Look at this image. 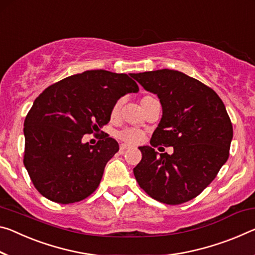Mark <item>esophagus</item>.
Masks as SVG:
<instances>
[{"label":"esophagus","mask_w":255,"mask_h":255,"mask_svg":"<svg viewBox=\"0 0 255 255\" xmlns=\"http://www.w3.org/2000/svg\"><path fill=\"white\" fill-rule=\"evenodd\" d=\"M127 148H129V145H127V144H120V152H124L125 149H127Z\"/></svg>","instance_id":"esophagus-1"}]
</instances>
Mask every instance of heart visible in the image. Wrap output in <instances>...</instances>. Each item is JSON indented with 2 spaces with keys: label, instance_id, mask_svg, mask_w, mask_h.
Masks as SVG:
<instances>
[{
  "label": "heart",
  "instance_id": "heart-1",
  "mask_svg": "<svg viewBox=\"0 0 255 255\" xmlns=\"http://www.w3.org/2000/svg\"><path fill=\"white\" fill-rule=\"evenodd\" d=\"M153 100H154V98H152V96H148V95L143 96V98L139 100V103L144 109ZM120 108H121V100H118L115 104H113V107L111 109V119H116L117 117L119 116ZM143 137H144L143 131H140L136 128H126L118 132V138L123 140V142L130 145L140 143L143 140Z\"/></svg>",
  "mask_w": 255,
  "mask_h": 255
}]
</instances>
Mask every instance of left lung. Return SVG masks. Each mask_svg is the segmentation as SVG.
Returning a JSON list of instances; mask_svg holds the SVG:
<instances>
[{"label": "left lung", "mask_w": 255, "mask_h": 255, "mask_svg": "<svg viewBox=\"0 0 255 255\" xmlns=\"http://www.w3.org/2000/svg\"><path fill=\"white\" fill-rule=\"evenodd\" d=\"M145 91L156 94L162 118L151 145L172 146V155L151 146L138 147L137 183L153 199L180 204L196 197L216 178L229 156L233 125L212 88L183 72L161 69L135 74Z\"/></svg>", "instance_id": "left-lung-1"}]
</instances>
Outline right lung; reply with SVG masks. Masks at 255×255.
<instances>
[{
	"mask_svg": "<svg viewBox=\"0 0 255 255\" xmlns=\"http://www.w3.org/2000/svg\"><path fill=\"white\" fill-rule=\"evenodd\" d=\"M134 75L87 70L51 85L34 101L23 124V164L43 196L69 204L98 188L119 145L107 134L96 145L83 136L110 121L121 96L139 91Z\"/></svg>",
	"mask_w": 255,
	"mask_h": 255,
	"instance_id": "right-lung-1",
	"label": "right lung"
}]
</instances>
